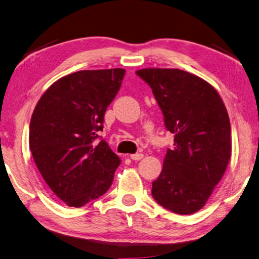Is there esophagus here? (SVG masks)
Returning a JSON list of instances; mask_svg holds the SVG:
<instances>
[{"mask_svg": "<svg viewBox=\"0 0 259 259\" xmlns=\"http://www.w3.org/2000/svg\"><path fill=\"white\" fill-rule=\"evenodd\" d=\"M144 157V155L142 153H137V154H133L130 155V158L134 159V161H140Z\"/></svg>", "mask_w": 259, "mask_h": 259, "instance_id": "34e87169", "label": "esophagus"}]
</instances>
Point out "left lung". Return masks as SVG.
Instances as JSON below:
<instances>
[{
    "instance_id": "8db88e82",
    "label": "left lung",
    "mask_w": 259,
    "mask_h": 259,
    "mask_svg": "<svg viewBox=\"0 0 259 259\" xmlns=\"http://www.w3.org/2000/svg\"><path fill=\"white\" fill-rule=\"evenodd\" d=\"M152 88L165 128L175 135L152 195L173 213L203 208L231 157V125L216 89L204 79L179 69L136 71Z\"/></svg>"
}]
</instances>
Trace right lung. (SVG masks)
<instances>
[{
	"label": "right lung",
	"mask_w": 259,
	"mask_h": 259,
	"mask_svg": "<svg viewBox=\"0 0 259 259\" xmlns=\"http://www.w3.org/2000/svg\"><path fill=\"white\" fill-rule=\"evenodd\" d=\"M124 69L82 70L60 78L39 98L31 115L29 148L41 177L70 207L104 195L120 158L98 142L104 114Z\"/></svg>",
	"instance_id": "right-lung-1"
}]
</instances>
